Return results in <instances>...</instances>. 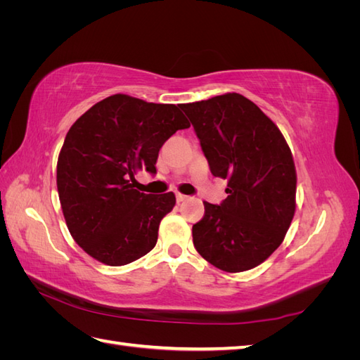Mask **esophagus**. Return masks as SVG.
Listing matches in <instances>:
<instances>
[{
  "instance_id": "1",
  "label": "esophagus",
  "mask_w": 360,
  "mask_h": 360,
  "mask_svg": "<svg viewBox=\"0 0 360 360\" xmlns=\"http://www.w3.org/2000/svg\"><path fill=\"white\" fill-rule=\"evenodd\" d=\"M189 197L188 195H183V193H177V202H183V201H186Z\"/></svg>"
}]
</instances>
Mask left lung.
Instances as JSON below:
<instances>
[{
  "instance_id": "8db88e82",
  "label": "left lung",
  "mask_w": 360,
  "mask_h": 360,
  "mask_svg": "<svg viewBox=\"0 0 360 360\" xmlns=\"http://www.w3.org/2000/svg\"><path fill=\"white\" fill-rule=\"evenodd\" d=\"M214 177L228 197L204 201L192 226L193 246L230 274L257 267L284 240L296 212V167L278 126L238 93L183 103Z\"/></svg>"
}]
</instances>
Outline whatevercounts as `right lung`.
<instances>
[{
    "label": "right lung",
    "mask_w": 360,
    "mask_h": 360,
    "mask_svg": "<svg viewBox=\"0 0 360 360\" xmlns=\"http://www.w3.org/2000/svg\"><path fill=\"white\" fill-rule=\"evenodd\" d=\"M189 126L179 105L127 94L97 102L72 124L57 162V188L73 240L90 257L124 266L156 246L176 195L134 189L135 174H155L163 143Z\"/></svg>",
    "instance_id": "add662e5"
}]
</instances>
